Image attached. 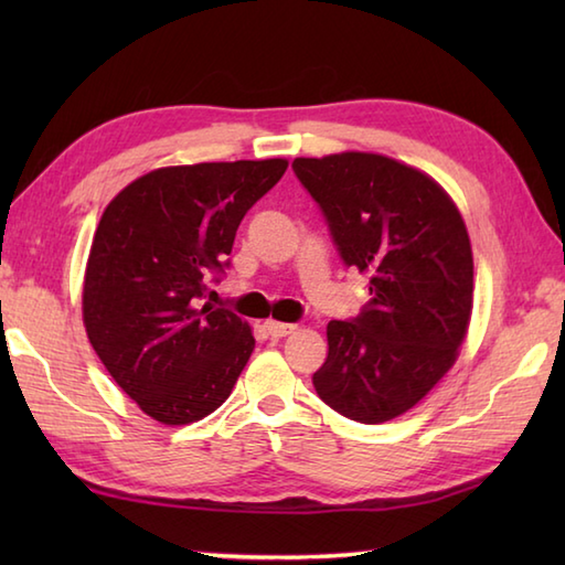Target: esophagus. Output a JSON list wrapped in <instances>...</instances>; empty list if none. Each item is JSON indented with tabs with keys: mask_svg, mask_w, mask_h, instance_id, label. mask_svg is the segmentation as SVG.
<instances>
[{
	"mask_svg": "<svg viewBox=\"0 0 565 565\" xmlns=\"http://www.w3.org/2000/svg\"><path fill=\"white\" fill-rule=\"evenodd\" d=\"M264 330H267V334H271V338H286V334H291L296 330V326H291V322L267 320L264 322Z\"/></svg>",
	"mask_w": 565,
	"mask_h": 565,
	"instance_id": "34e87169",
	"label": "esophagus"
}]
</instances>
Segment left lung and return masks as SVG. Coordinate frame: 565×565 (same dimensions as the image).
Wrapping results in <instances>:
<instances>
[{
	"label": "left lung",
	"instance_id": "8db88e82",
	"mask_svg": "<svg viewBox=\"0 0 565 565\" xmlns=\"http://www.w3.org/2000/svg\"><path fill=\"white\" fill-rule=\"evenodd\" d=\"M344 267L369 276L356 318L328 322L313 386L332 411L388 423L423 401L456 362L471 320L473 257L461 213L415 167L383 154L296 158Z\"/></svg>",
	"mask_w": 565,
	"mask_h": 565
}]
</instances>
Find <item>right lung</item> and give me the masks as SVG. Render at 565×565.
<instances>
[{
  "label": "right lung",
  "instance_id": "1",
  "mask_svg": "<svg viewBox=\"0 0 565 565\" xmlns=\"http://www.w3.org/2000/svg\"><path fill=\"white\" fill-rule=\"evenodd\" d=\"M286 167H164L106 206L84 274V328L114 381L158 423L211 415L255 350L247 322L203 298L231 267L239 221Z\"/></svg>",
  "mask_w": 565,
  "mask_h": 565
}]
</instances>
